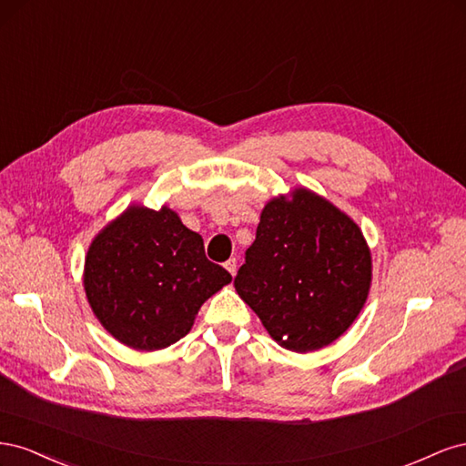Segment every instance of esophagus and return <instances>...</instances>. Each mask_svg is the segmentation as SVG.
<instances>
[{
    "label": "esophagus",
    "mask_w": 466,
    "mask_h": 466,
    "mask_svg": "<svg viewBox=\"0 0 466 466\" xmlns=\"http://www.w3.org/2000/svg\"><path fill=\"white\" fill-rule=\"evenodd\" d=\"M225 268H228V272L231 276H235V272H237V258H229L228 262H225Z\"/></svg>",
    "instance_id": "esophagus-1"
}]
</instances>
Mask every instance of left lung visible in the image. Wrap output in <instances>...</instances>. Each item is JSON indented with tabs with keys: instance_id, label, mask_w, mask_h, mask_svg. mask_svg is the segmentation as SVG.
<instances>
[{
	"instance_id": "1",
	"label": "left lung",
	"mask_w": 466,
	"mask_h": 466,
	"mask_svg": "<svg viewBox=\"0 0 466 466\" xmlns=\"http://www.w3.org/2000/svg\"><path fill=\"white\" fill-rule=\"evenodd\" d=\"M370 284L371 255L358 225L305 188L291 202L266 204L235 276L241 299L291 351H313L344 334Z\"/></svg>"
}]
</instances>
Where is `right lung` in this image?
Masks as SVG:
<instances>
[{"instance_id": "1", "label": "right lung", "mask_w": 466, "mask_h": 466, "mask_svg": "<svg viewBox=\"0 0 466 466\" xmlns=\"http://www.w3.org/2000/svg\"><path fill=\"white\" fill-rule=\"evenodd\" d=\"M231 281L206 258L198 233L167 206H134L96 235L83 286L103 327L134 350H161L185 338L198 309Z\"/></svg>"}]
</instances>
